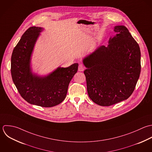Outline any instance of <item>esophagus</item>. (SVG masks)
Segmentation results:
<instances>
[{
  "instance_id": "esophagus-1",
  "label": "esophagus",
  "mask_w": 152,
  "mask_h": 152,
  "mask_svg": "<svg viewBox=\"0 0 152 152\" xmlns=\"http://www.w3.org/2000/svg\"><path fill=\"white\" fill-rule=\"evenodd\" d=\"M85 69V67H84V66L83 64H79V67H78V70L80 72H82L84 70V69Z\"/></svg>"
}]
</instances>
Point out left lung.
<instances>
[{
	"label": "left lung",
	"instance_id": "left-lung-1",
	"mask_svg": "<svg viewBox=\"0 0 152 152\" xmlns=\"http://www.w3.org/2000/svg\"><path fill=\"white\" fill-rule=\"evenodd\" d=\"M115 35L108 45H101L82 62L87 91L101 106H110L128 99L133 94L141 71L139 44L124 25L114 27Z\"/></svg>",
	"mask_w": 152,
	"mask_h": 152
}]
</instances>
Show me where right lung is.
Wrapping results in <instances>:
<instances>
[{
    "label": "right lung",
    "mask_w": 152,
    "mask_h": 152,
    "mask_svg": "<svg viewBox=\"0 0 152 152\" xmlns=\"http://www.w3.org/2000/svg\"><path fill=\"white\" fill-rule=\"evenodd\" d=\"M44 28L32 26L22 35L11 57L13 82L21 96L28 103L52 107L65 99L68 86L78 69V63L58 67L46 75L33 72L31 59L36 42Z\"/></svg>",
    "instance_id": "1"
}]
</instances>
